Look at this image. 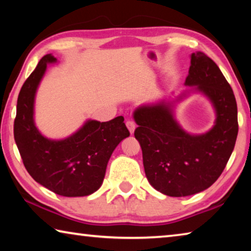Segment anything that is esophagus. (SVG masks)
I'll list each match as a JSON object with an SVG mask.
<instances>
[{"mask_svg": "<svg viewBox=\"0 0 251 251\" xmlns=\"http://www.w3.org/2000/svg\"><path fill=\"white\" fill-rule=\"evenodd\" d=\"M126 126H127V128H128L129 133H130V134H134L135 128H136L135 123H134L133 121H127V122H126Z\"/></svg>", "mask_w": 251, "mask_h": 251, "instance_id": "34e87169", "label": "esophagus"}]
</instances>
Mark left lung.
Returning a JSON list of instances; mask_svg holds the SVG:
<instances>
[{"label":"left lung","mask_w":251,"mask_h":251,"mask_svg":"<svg viewBox=\"0 0 251 251\" xmlns=\"http://www.w3.org/2000/svg\"><path fill=\"white\" fill-rule=\"evenodd\" d=\"M201 93L215 108V125L205 134L187 133L178 124L176 100L139 106L134 112L138 125L135 138L141 144L143 164L150 184L161 194L185 197L207 189L222 175L238 135L237 103L230 85L217 64L202 52L190 55L185 80Z\"/></svg>","instance_id":"obj_1"}]
</instances>
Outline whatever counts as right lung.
Returning a JSON list of instances; mask_svg holds the SVG:
<instances>
[{
	"mask_svg": "<svg viewBox=\"0 0 251 251\" xmlns=\"http://www.w3.org/2000/svg\"><path fill=\"white\" fill-rule=\"evenodd\" d=\"M56 62L52 54L42 57L21 88L14 139L34 180L61 196H88L103 184L110 156L129 131L124 117L118 116L103 123L88 120L73 135L58 141L42 135L34 122L35 95L48 64Z\"/></svg>",
	"mask_w": 251,
	"mask_h": 251,
	"instance_id": "add662e5",
	"label": "right lung"
}]
</instances>
